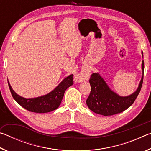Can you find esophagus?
<instances>
[{
  "mask_svg": "<svg viewBox=\"0 0 151 151\" xmlns=\"http://www.w3.org/2000/svg\"><path fill=\"white\" fill-rule=\"evenodd\" d=\"M88 75H89V73L87 72V71H83V72L76 75L75 79L76 82H78V83H81V82L85 81L87 80Z\"/></svg>",
  "mask_w": 151,
  "mask_h": 151,
  "instance_id": "esophagus-1",
  "label": "esophagus"
}]
</instances>
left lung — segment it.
<instances>
[{
    "label": "left lung",
    "mask_w": 151,
    "mask_h": 151,
    "mask_svg": "<svg viewBox=\"0 0 151 151\" xmlns=\"http://www.w3.org/2000/svg\"><path fill=\"white\" fill-rule=\"evenodd\" d=\"M142 69L144 75V60L142 63ZM143 75L139 87L134 93L128 96H120L109 88L98 73L92 74L89 79L91 91L86 99L89 109L103 116L114 115L123 112L133 104L139 95L142 85Z\"/></svg>",
    "instance_id": "left-lung-1"
}]
</instances>
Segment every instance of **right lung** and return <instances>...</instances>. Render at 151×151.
<instances>
[{"label":"right lung","mask_w":151,"mask_h":151,"mask_svg":"<svg viewBox=\"0 0 151 151\" xmlns=\"http://www.w3.org/2000/svg\"><path fill=\"white\" fill-rule=\"evenodd\" d=\"M8 84L12 97L20 106L30 112L45 113L55 111L59 106L65 91L73 85V75L64 79L52 92L37 98L25 99L18 95L12 90L9 81Z\"/></svg>","instance_id":"obj_1"}]
</instances>
